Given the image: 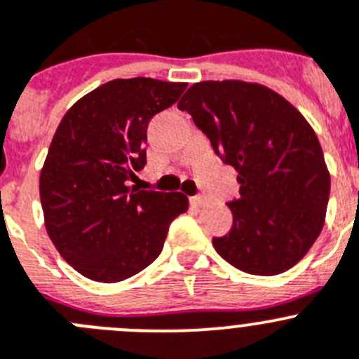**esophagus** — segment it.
Returning <instances> with one entry per match:
<instances>
[{
    "mask_svg": "<svg viewBox=\"0 0 359 359\" xmlns=\"http://www.w3.org/2000/svg\"><path fill=\"white\" fill-rule=\"evenodd\" d=\"M190 205L197 206V208H201V206L206 205V199L203 196H194V197H190Z\"/></svg>",
    "mask_w": 359,
    "mask_h": 359,
    "instance_id": "34e87169",
    "label": "esophagus"
}]
</instances>
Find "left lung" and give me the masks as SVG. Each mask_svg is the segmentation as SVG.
<instances>
[{"mask_svg": "<svg viewBox=\"0 0 359 359\" xmlns=\"http://www.w3.org/2000/svg\"><path fill=\"white\" fill-rule=\"evenodd\" d=\"M235 167L233 226L213 248L233 267L276 276L304 258L324 228L331 177L313 128L265 85L199 81L177 103Z\"/></svg>", "mask_w": 359, "mask_h": 359, "instance_id": "left-lung-1", "label": "left lung"}]
</instances>
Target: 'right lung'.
Listing matches in <instances>:
<instances>
[{"label": "right lung", "mask_w": 359, "mask_h": 359, "mask_svg": "<svg viewBox=\"0 0 359 359\" xmlns=\"http://www.w3.org/2000/svg\"><path fill=\"white\" fill-rule=\"evenodd\" d=\"M185 88L153 78L111 80L62 117L39 190L49 238L85 278L117 283L146 269L170 222L189 210L182 192L130 187L146 165L147 124Z\"/></svg>", "instance_id": "right-lung-1"}]
</instances>
